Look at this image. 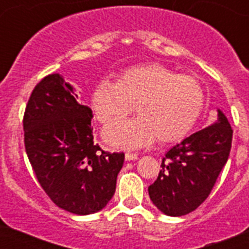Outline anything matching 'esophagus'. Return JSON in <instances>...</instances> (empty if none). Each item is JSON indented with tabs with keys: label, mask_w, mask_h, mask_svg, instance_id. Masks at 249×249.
I'll return each mask as SVG.
<instances>
[{
	"label": "esophagus",
	"mask_w": 249,
	"mask_h": 249,
	"mask_svg": "<svg viewBox=\"0 0 249 249\" xmlns=\"http://www.w3.org/2000/svg\"><path fill=\"white\" fill-rule=\"evenodd\" d=\"M124 158H126V160H136L138 158V156L136 153H126Z\"/></svg>",
	"instance_id": "obj_1"
}]
</instances>
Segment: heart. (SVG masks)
I'll use <instances>...</instances> for the list:
<instances>
[{
  "mask_svg": "<svg viewBox=\"0 0 249 249\" xmlns=\"http://www.w3.org/2000/svg\"><path fill=\"white\" fill-rule=\"evenodd\" d=\"M136 105L139 117L119 121ZM201 85L160 63L135 66L118 74L117 82L100 81L91 93V109L98 122L118 120L103 129L109 146L137 149L151 144L172 143L187 136L203 109Z\"/></svg>",
  "mask_w": 249,
  "mask_h": 249,
  "instance_id": "b5f03b06",
  "label": "heart"
}]
</instances>
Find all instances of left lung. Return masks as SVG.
Instances as JSON below:
<instances>
[{
    "instance_id": "1",
    "label": "left lung",
    "mask_w": 249,
    "mask_h": 249,
    "mask_svg": "<svg viewBox=\"0 0 249 249\" xmlns=\"http://www.w3.org/2000/svg\"><path fill=\"white\" fill-rule=\"evenodd\" d=\"M233 131L221 109L217 121L184 138L166 153L149 198L160 212L179 217L195 211L210 196L228 160Z\"/></svg>"
}]
</instances>
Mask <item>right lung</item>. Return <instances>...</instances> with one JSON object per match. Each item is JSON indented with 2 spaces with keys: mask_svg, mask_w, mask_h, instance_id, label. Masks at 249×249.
<instances>
[{
  "mask_svg": "<svg viewBox=\"0 0 249 249\" xmlns=\"http://www.w3.org/2000/svg\"><path fill=\"white\" fill-rule=\"evenodd\" d=\"M58 73L37 83L23 116L25 147L39 184L54 204L74 214L106 207L116 191L124 153L94 144L89 106Z\"/></svg>",
  "mask_w": 249,
  "mask_h": 249,
  "instance_id": "add662e5",
  "label": "right lung"
}]
</instances>
